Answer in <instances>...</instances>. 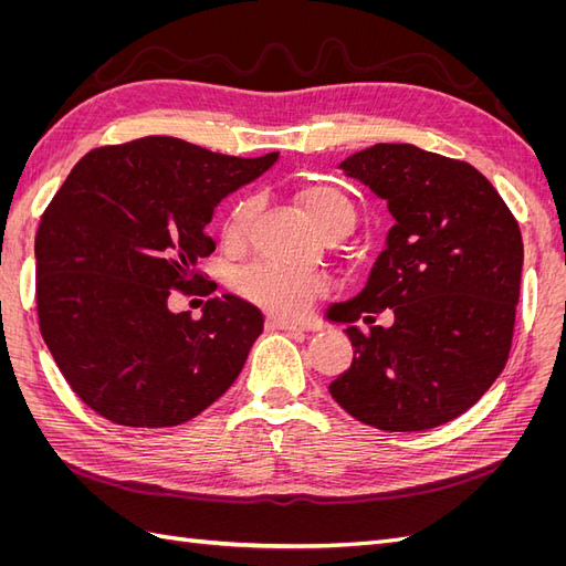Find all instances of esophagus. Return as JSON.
<instances>
[{
	"mask_svg": "<svg viewBox=\"0 0 566 566\" xmlns=\"http://www.w3.org/2000/svg\"><path fill=\"white\" fill-rule=\"evenodd\" d=\"M266 328L269 331H304V325L302 323H293V321H285V318L269 316L266 318Z\"/></svg>",
	"mask_w": 566,
	"mask_h": 566,
	"instance_id": "34e87169",
	"label": "esophagus"
}]
</instances>
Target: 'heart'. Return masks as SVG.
I'll list each match as a JSON object with an SVG mask.
<instances>
[{"label":"heart","mask_w":566,"mask_h":566,"mask_svg":"<svg viewBox=\"0 0 566 566\" xmlns=\"http://www.w3.org/2000/svg\"><path fill=\"white\" fill-rule=\"evenodd\" d=\"M295 200L325 238L337 233L349 235L356 227L354 202L331 184H304L295 191ZM260 210V196L252 193L238 200L224 221L227 241H245ZM231 285L243 300L264 306V310L281 316H302L312 310L314 302L328 295V281L321 273L293 271L266 262L238 269L233 273Z\"/></svg>","instance_id":"b5f03b06"}]
</instances>
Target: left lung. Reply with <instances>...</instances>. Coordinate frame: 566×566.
<instances>
[{"mask_svg": "<svg viewBox=\"0 0 566 566\" xmlns=\"http://www.w3.org/2000/svg\"><path fill=\"white\" fill-rule=\"evenodd\" d=\"M397 219L368 285L331 310L349 325L352 366L331 382L349 416L385 432H420L465 413L507 364L524 245L515 214L465 160L410 144H375L339 165Z\"/></svg>", "mask_w": 566, "mask_h": 566, "instance_id": "obj_1", "label": "left lung"}]
</instances>
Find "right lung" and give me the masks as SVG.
<instances>
[{
	"mask_svg": "<svg viewBox=\"0 0 566 566\" xmlns=\"http://www.w3.org/2000/svg\"><path fill=\"white\" fill-rule=\"evenodd\" d=\"M175 136L98 146L67 175L35 235L38 316L77 397L125 427H175L202 413L243 370L264 316L221 295L202 316L167 297L205 283L196 262L217 202L276 163Z\"/></svg>",
	"mask_w": 566,
	"mask_h": 566,
	"instance_id": "add662e5",
	"label": "right lung"
}]
</instances>
